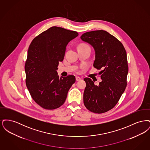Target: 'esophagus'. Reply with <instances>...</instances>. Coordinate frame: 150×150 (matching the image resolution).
Masks as SVG:
<instances>
[{
  "mask_svg": "<svg viewBox=\"0 0 150 150\" xmlns=\"http://www.w3.org/2000/svg\"><path fill=\"white\" fill-rule=\"evenodd\" d=\"M81 80V78H80V77L76 76V81H79V80Z\"/></svg>",
  "mask_w": 150,
  "mask_h": 150,
  "instance_id": "1",
  "label": "esophagus"
}]
</instances>
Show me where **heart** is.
<instances>
[{"label":"heart","instance_id":"b5f03b06","mask_svg":"<svg viewBox=\"0 0 150 150\" xmlns=\"http://www.w3.org/2000/svg\"><path fill=\"white\" fill-rule=\"evenodd\" d=\"M86 45H86V44H80L79 47H80V46H86Z\"/></svg>","mask_w":150,"mask_h":150}]
</instances>
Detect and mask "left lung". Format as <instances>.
I'll return each instance as SVG.
<instances>
[{
	"label": "left lung",
	"mask_w": 150,
	"mask_h": 150,
	"mask_svg": "<svg viewBox=\"0 0 150 150\" xmlns=\"http://www.w3.org/2000/svg\"><path fill=\"white\" fill-rule=\"evenodd\" d=\"M81 39L91 44L95 51L93 66L101 71L98 86L86 78L84 104L90 111L102 114L117 104L127 86L128 65L126 50L122 43L105 30L87 32Z\"/></svg>",
	"instance_id": "8db88e82"
}]
</instances>
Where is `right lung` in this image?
Wrapping results in <instances>:
<instances>
[{"label": "right lung", "instance_id": "add662e5", "mask_svg": "<svg viewBox=\"0 0 150 150\" xmlns=\"http://www.w3.org/2000/svg\"><path fill=\"white\" fill-rule=\"evenodd\" d=\"M76 31L53 26L37 36L29 46L25 66L26 84L36 103L47 110L62 106L75 82L74 75L59 77V62L64 59L68 43Z\"/></svg>", "mask_w": 150, "mask_h": 150}]
</instances>
